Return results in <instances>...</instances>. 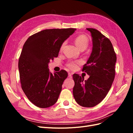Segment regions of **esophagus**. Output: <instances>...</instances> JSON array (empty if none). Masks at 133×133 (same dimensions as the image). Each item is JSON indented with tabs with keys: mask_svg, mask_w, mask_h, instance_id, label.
<instances>
[{
	"mask_svg": "<svg viewBox=\"0 0 133 133\" xmlns=\"http://www.w3.org/2000/svg\"><path fill=\"white\" fill-rule=\"evenodd\" d=\"M68 76H69L70 78H72V74L70 73H68Z\"/></svg>",
	"mask_w": 133,
	"mask_h": 133,
	"instance_id": "obj_1",
	"label": "esophagus"
}]
</instances>
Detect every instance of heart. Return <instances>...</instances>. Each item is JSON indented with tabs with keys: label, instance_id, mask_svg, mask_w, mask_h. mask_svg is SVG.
I'll list each match as a JSON object with an SVG mask.
<instances>
[{
	"label": "heart",
	"instance_id": "b5f03b06",
	"mask_svg": "<svg viewBox=\"0 0 133 133\" xmlns=\"http://www.w3.org/2000/svg\"><path fill=\"white\" fill-rule=\"evenodd\" d=\"M74 42L76 45L80 50H85L88 47V45H89V39H88L87 36L83 34H80L77 36L75 38ZM65 45V42H64L60 47V51L63 50ZM80 64H81V62L80 61H78V60H71V61L68 62V63L66 64V66L71 70H75L77 69L78 66Z\"/></svg>",
	"mask_w": 133,
	"mask_h": 133
}]
</instances>
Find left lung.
<instances>
[{
  "label": "left lung",
  "instance_id": "obj_1",
  "mask_svg": "<svg viewBox=\"0 0 133 133\" xmlns=\"http://www.w3.org/2000/svg\"><path fill=\"white\" fill-rule=\"evenodd\" d=\"M91 33L92 49L83 71L90 76L87 80L77 74L73 76L74 98L79 105L93 107L105 98L115 75L116 56L110 40L98 30L87 28Z\"/></svg>",
  "mask_w": 133,
  "mask_h": 133
}]
</instances>
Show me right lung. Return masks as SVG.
Wrapping results in <instances>:
<instances>
[{
    "mask_svg": "<svg viewBox=\"0 0 133 133\" xmlns=\"http://www.w3.org/2000/svg\"><path fill=\"white\" fill-rule=\"evenodd\" d=\"M75 30H43L31 35L24 44L18 62L20 80L24 92L35 106L46 108L57 102L68 73L62 70L53 74L48 64L58 57L62 44Z\"/></svg>",
    "mask_w": 133,
    "mask_h": 133,
    "instance_id": "obj_1",
    "label": "right lung"
}]
</instances>
